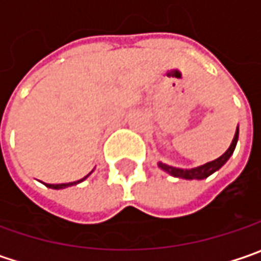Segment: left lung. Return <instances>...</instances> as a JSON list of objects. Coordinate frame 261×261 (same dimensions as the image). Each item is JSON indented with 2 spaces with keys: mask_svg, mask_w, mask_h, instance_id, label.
Listing matches in <instances>:
<instances>
[{
  "mask_svg": "<svg viewBox=\"0 0 261 261\" xmlns=\"http://www.w3.org/2000/svg\"><path fill=\"white\" fill-rule=\"evenodd\" d=\"M237 142H238V126H237L236 135H234V139H232L229 148L226 149L222 155L219 156V158H216V160H214V161L206 163L203 166L195 167V168H177V167L168 166V164H164V163L158 161V167L161 170H164L170 175H173V177L185 178V180H203V178L209 177L211 174H214L215 171H218L229 160V156L232 155V152L236 149Z\"/></svg>",
  "mask_w": 261,
  "mask_h": 261,
  "instance_id": "8db88e82",
  "label": "left lung"
}]
</instances>
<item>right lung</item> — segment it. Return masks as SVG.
Masks as SVG:
<instances>
[{
	"label": "right lung",
	"mask_w": 261,
	"mask_h": 261,
	"mask_svg": "<svg viewBox=\"0 0 261 261\" xmlns=\"http://www.w3.org/2000/svg\"><path fill=\"white\" fill-rule=\"evenodd\" d=\"M93 171H94V170H91V171H90V173H88L86 177H83L81 180H76V181H71V183H61V185H47V183H43V185H45L46 187H49V189H55V190H59V189H65V187H71V186H75V185H78V183H81V181H84L87 177L91 174Z\"/></svg>",
	"instance_id": "1"
}]
</instances>
